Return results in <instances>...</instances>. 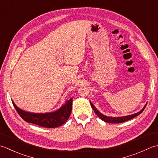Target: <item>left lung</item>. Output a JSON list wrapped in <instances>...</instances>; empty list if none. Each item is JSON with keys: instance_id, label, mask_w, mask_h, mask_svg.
Returning a JSON list of instances; mask_svg holds the SVG:
<instances>
[{"instance_id": "1", "label": "left lung", "mask_w": 158, "mask_h": 158, "mask_svg": "<svg viewBox=\"0 0 158 158\" xmlns=\"http://www.w3.org/2000/svg\"><path fill=\"white\" fill-rule=\"evenodd\" d=\"M91 104V106L92 107V109L94 111L95 114H97V115L99 117V118H101L102 120H103L106 123H123V122H125V121H127V120L132 119L135 118V116H138L139 114H141L142 112H143L145 107L147 106V104L145 105V106L144 107V108L143 110H142L140 112H139L136 114H132V115H129V116H123V117H108L106 116L105 115H103L101 113H100L97 110V108H96L94 105L92 104V103H90Z\"/></svg>"}]
</instances>
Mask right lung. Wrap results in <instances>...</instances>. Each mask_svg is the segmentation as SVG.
<instances>
[{
  "mask_svg": "<svg viewBox=\"0 0 158 158\" xmlns=\"http://www.w3.org/2000/svg\"><path fill=\"white\" fill-rule=\"evenodd\" d=\"M15 110L23 120L27 123L47 128L57 127L64 124L69 119L72 111L73 98L67 101L60 109L54 112L46 114H35L24 112L18 108L12 101Z\"/></svg>",
  "mask_w": 158,
  "mask_h": 158,
  "instance_id": "1",
  "label": "right lung"
}]
</instances>
